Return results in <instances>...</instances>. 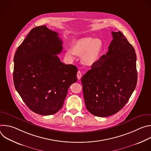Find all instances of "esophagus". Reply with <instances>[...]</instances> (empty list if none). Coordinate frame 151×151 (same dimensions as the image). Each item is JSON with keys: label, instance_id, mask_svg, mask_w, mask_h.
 <instances>
[{"label": "esophagus", "instance_id": "obj_1", "mask_svg": "<svg viewBox=\"0 0 151 151\" xmlns=\"http://www.w3.org/2000/svg\"><path fill=\"white\" fill-rule=\"evenodd\" d=\"M76 76H77L78 79V80H80V79H81V78H82V73H81V72L80 71H78V73H77Z\"/></svg>", "mask_w": 151, "mask_h": 151}]
</instances>
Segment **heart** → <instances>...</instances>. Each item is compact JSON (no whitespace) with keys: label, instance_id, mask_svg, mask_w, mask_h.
<instances>
[{"label":"heart","instance_id":"heart-1","mask_svg":"<svg viewBox=\"0 0 151 151\" xmlns=\"http://www.w3.org/2000/svg\"><path fill=\"white\" fill-rule=\"evenodd\" d=\"M103 50V43L99 38L84 37L73 42L71 48L67 50L66 55L73 59L74 55L81 56L84 65L91 67L97 63Z\"/></svg>","mask_w":151,"mask_h":151}]
</instances>
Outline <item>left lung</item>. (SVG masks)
Returning a JSON list of instances; mask_svg holds the SVG:
<instances>
[{"mask_svg":"<svg viewBox=\"0 0 151 151\" xmlns=\"http://www.w3.org/2000/svg\"><path fill=\"white\" fill-rule=\"evenodd\" d=\"M108 52L82 78L86 107L93 115L106 117L119 112L136 87L135 50L121 32H112Z\"/></svg>","mask_w":151,"mask_h":151,"instance_id":"1","label":"left lung"}]
</instances>
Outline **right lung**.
I'll use <instances>...</instances> for the list:
<instances>
[{"label": "right lung", "mask_w": 151, "mask_h": 151, "mask_svg": "<svg viewBox=\"0 0 151 151\" xmlns=\"http://www.w3.org/2000/svg\"><path fill=\"white\" fill-rule=\"evenodd\" d=\"M58 33L46 26L31 30L14 58L15 88L29 108L50 115L63 107L69 87L77 81V68L61 62Z\"/></svg>", "instance_id": "obj_1"}]
</instances>
